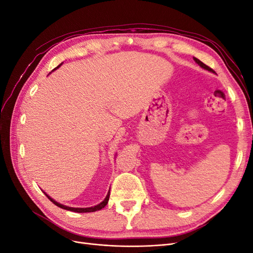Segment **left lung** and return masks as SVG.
Here are the masks:
<instances>
[{
  "mask_svg": "<svg viewBox=\"0 0 253 253\" xmlns=\"http://www.w3.org/2000/svg\"><path fill=\"white\" fill-rule=\"evenodd\" d=\"M194 59V61H195V62L198 64V65H200V66H202L203 68H205V70H207V71H210V72H212V73H214V71L212 70V68L211 67H209L208 65H206L205 63H203L202 62V61L201 60H198L197 58H193Z\"/></svg>",
  "mask_w": 253,
  "mask_h": 253,
  "instance_id": "left-lung-1",
  "label": "left lung"
}]
</instances>
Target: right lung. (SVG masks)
Masks as SVG:
<instances>
[{"mask_svg":"<svg viewBox=\"0 0 253 253\" xmlns=\"http://www.w3.org/2000/svg\"><path fill=\"white\" fill-rule=\"evenodd\" d=\"M60 65H61V64H60ZM60 65H59V66H60ZM59 66H57V67L55 68V70H57V68H58ZM55 70H53V71H55ZM45 194H46V193H45ZM46 196L48 197V200H49L51 203H53V204H55L56 206L60 207V208L65 209V210H70V211H73V212H78V213H85V212H95V211L101 210L102 208H104V207L106 206V204H108V202H109V198H110V191H109L108 195H106V197L104 198V201H103L102 203H100V204L97 205V206H94V207H89V208H72V207H67V206H64V205H61V204L57 203L56 201H53L51 197H49L47 194H46Z\"/></svg>","mask_w":253,"mask_h":253,"instance_id":"add662e5","label":"right lung"}]
</instances>
